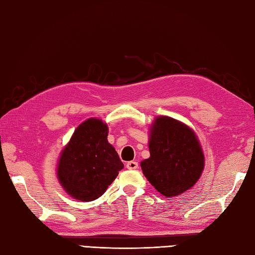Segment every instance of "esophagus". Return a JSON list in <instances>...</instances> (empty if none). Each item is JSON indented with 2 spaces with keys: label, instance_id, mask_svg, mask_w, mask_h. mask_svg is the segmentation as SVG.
Listing matches in <instances>:
<instances>
[{
  "label": "esophagus",
  "instance_id": "1",
  "mask_svg": "<svg viewBox=\"0 0 255 255\" xmlns=\"http://www.w3.org/2000/svg\"><path fill=\"white\" fill-rule=\"evenodd\" d=\"M126 166H127V169H129V170H136V169H138V162L129 161L128 163L126 164Z\"/></svg>",
  "mask_w": 255,
  "mask_h": 255
}]
</instances>
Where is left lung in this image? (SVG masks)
Listing matches in <instances>:
<instances>
[{
	"label": "left lung",
	"instance_id": "8db88e82",
	"mask_svg": "<svg viewBox=\"0 0 255 255\" xmlns=\"http://www.w3.org/2000/svg\"><path fill=\"white\" fill-rule=\"evenodd\" d=\"M150 158L141 162L147 180L165 197L191 188L202 174L204 154L194 132L171 117H158L151 128Z\"/></svg>",
	"mask_w": 255,
	"mask_h": 255
}]
</instances>
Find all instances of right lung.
<instances>
[{"label": "right lung", "instance_id": "1", "mask_svg": "<svg viewBox=\"0 0 255 255\" xmlns=\"http://www.w3.org/2000/svg\"><path fill=\"white\" fill-rule=\"evenodd\" d=\"M108 128L100 119L91 118L75 129L63 149L58 178L75 199L91 202L106 192L124 164L107 141Z\"/></svg>", "mask_w": 255, "mask_h": 255}]
</instances>
